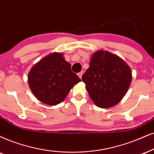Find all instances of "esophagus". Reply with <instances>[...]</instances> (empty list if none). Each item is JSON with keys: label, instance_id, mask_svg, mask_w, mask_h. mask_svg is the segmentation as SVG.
<instances>
[{"label": "esophagus", "instance_id": "34e87169", "mask_svg": "<svg viewBox=\"0 0 154 154\" xmlns=\"http://www.w3.org/2000/svg\"><path fill=\"white\" fill-rule=\"evenodd\" d=\"M82 74H83V72H79L78 74H77V75H78V77L80 79L82 78Z\"/></svg>", "mask_w": 154, "mask_h": 154}]
</instances>
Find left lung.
I'll return each mask as SVG.
<instances>
[{"instance_id":"1","label":"left lung","mask_w":154,"mask_h":154,"mask_svg":"<svg viewBox=\"0 0 154 154\" xmlns=\"http://www.w3.org/2000/svg\"><path fill=\"white\" fill-rule=\"evenodd\" d=\"M131 78V69L122 58L102 50L94 53L89 67L82 77L91 99L101 108L118 104L126 94Z\"/></svg>"}]
</instances>
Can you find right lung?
<instances>
[{
  "mask_svg": "<svg viewBox=\"0 0 154 154\" xmlns=\"http://www.w3.org/2000/svg\"><path fill=\"white\" fill-rule=\"evenodd\" d=\"M79 77L71 70V65L63 54H50L35 64L28 74L29 87L39 101L56 105L65 100Z\"/></svg>",
  "mask_w": 154,
  "mask_h": 154,
  "instance_id": "1",
  "label": "right lung"
}]
</instances>
